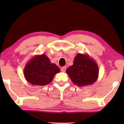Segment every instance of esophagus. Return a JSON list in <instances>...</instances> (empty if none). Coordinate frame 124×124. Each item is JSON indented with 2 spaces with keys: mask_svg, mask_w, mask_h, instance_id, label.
I'll return each mask as SVG.
<instances>
[{
  "mask_svg": "<svg viewBox=\"0 0 124 124\" xmlns=\"http://www.w3.org/2000/svg\"><path fill=\"white\" fill-rule=\"evenodd\" d=\"M66 67H63L61 68V71L62 72H64L65 71H66Z\"/></svg>",
  "mask_w": 124,
  "mask_h": 124,
  "instance_id": "1",
  "label": "esophagus"
}]
</instances>
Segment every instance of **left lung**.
<instances>
[{"label": "left lung", "instance_id": "8db88e82", "mask_svg": "<svg viewBox=\"0 0 124 124\" xmlns=\"http://www.w3.org/2000/svg\"><path fill=\"white\" fill-rule=\"evenodd\" d=\"M98 67L93 59L87 54H77L73 65L67 69L66 73L71 80L78 86L91 85L97 80Z\"/></svg>", "mask_w": 124, "mask_h": 124}]
</instances>
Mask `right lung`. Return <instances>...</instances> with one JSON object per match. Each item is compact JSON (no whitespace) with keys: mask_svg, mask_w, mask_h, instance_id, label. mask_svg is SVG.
Returning a JSON list of instances; mask_svg holds the SVG:
<instances>
[{"mask_svg":"<svg viewBox=\"0 0 124 124\" xmlns=\"http://www.w3.org/2000/svg\"><path fill=\"white\" fill-rule=\"evenodd\" d=\"M60 70L55 64L51 63L45 54L37 55L30 60L24 69L26 80L33 85L44 86L53 80Z\"/></svg>","mask_w":124,"mask_h":124,"instance_id":"add662e5","label":"right lung"}]
</instances>
